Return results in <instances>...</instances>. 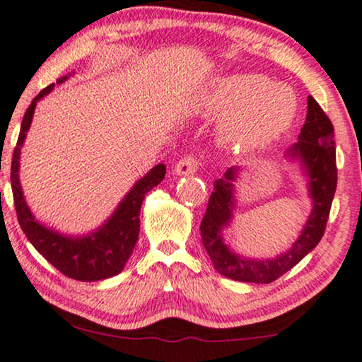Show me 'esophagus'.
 Segmentation results:
<instances>
[{
  "mask_svg": "<svg viewBox=\"0 0 362 362\" xmlns=\"http://www.w3.org/2000/svg\"><path fill=\"white\" fill-rule=\"evenodd\" d=\"M197 169H198V160H197V157L185 156V157H182V159L175 164V167H174V174L179 175V177L190 175V174H195Z\"/></svg>",
  "mask_w": 362,
  "mask_h": 362,
  "instance_id": "34e87169",
  "label": "esophagus"
}]
</instances>
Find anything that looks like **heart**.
<instances>
[{"label":"heart","instance_id":"b5f03b06","mask_svg":"<svg viewBox=\"0 0 362 362\" xmlns=\"http://www.w3.org/2000/svg\"><path fill=\"white\" fill-rule=\"evenodd\" d=\"M203 115L225 118L223 137L241 152H256L281 139L297 116V98L287 85L257 74H233L211 81L198 100Z\"/></svg>","mask_w":362,"mask_h":362}]
</instances>
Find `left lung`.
Segmentation results:
<instances>
[{"instance_id": "8db88e82", "label": "left lung", "mask_w": 362, "mask_h": 362, "mask_svg": "<svg viewBox=\"0 0 362 362\" xmlns=\"http://www.w3.org/2000/svg\"><path fill=\"white\" fill-rule=\"evenodd\" d=\"M288 162H297L307 180L312 211L295 239L292 247L274 259H254L234 252L225 243L223 230L231 225L236 210V180L243 167H230L221 179L215 180L200 231L202 243L213 267L221 276L239 282L271 284L302 261L317 247L327 226L329 208L336 192V149L332 121L313 96H308V111L298 141L285 152Z\"/></svg>"}]
</instances>
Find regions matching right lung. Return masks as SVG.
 I'll return each instance as SVG.
<instances>
[{
  "label": "right lung",
  "mask_w": 362,
  "mask_h": 362,
  "mask_svg": "<svg viewBox=\"0 0 362 362\" xmlns=\"http://www.w3.org/2000/svg\"><path fill=\"white\" fill-rule=\"evenodd\" d=\"M72 75L74 74H69L60 77L57 85L64 83ZM54 86V83L49 85L30 101L23 118L16 149L13 152L11 188L18 221L35 251L44 259H47L64 276L81 282L105 281V279L113 277L123 271L131 257L137 236H139L141 205L144 202L146 193L159 185L165 177V165L157 164L142 179L137 180L119 202L116 210L111 213L108 220L96 230L74 236V234H64L54 228L45 226L33 215L26 198H24L21 182H19V167H21L19 159H21L23 144L26 141L30 123H33L35 105L45 95H49Z\"/></svg>",
  "instance_id": "1"
}]
</instances>
